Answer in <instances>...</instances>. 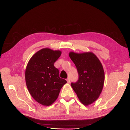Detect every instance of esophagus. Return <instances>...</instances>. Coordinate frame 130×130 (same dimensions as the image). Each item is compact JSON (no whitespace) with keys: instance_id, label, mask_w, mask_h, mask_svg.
Returning <instances> with one entry per match:
<instances>
[{"instance_id":"obj_1","label":"esophagus","mask_w":130,"mask_h":130,"mask_svg":"<svg viewBox=\"0 0 130 130\" xmlns=\"http://www.w3.org/2000/svg\"><path fill=\"white\" fill-rule=\"evenodd\" d=\"M67 82H68V83H70V79L69 78H68V79H67Z\"/></svg>"}]
</instances>
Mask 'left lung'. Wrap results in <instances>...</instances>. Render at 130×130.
Segmentation results:
<instances>
[{
  "label": "left lung",
  "mask_w": 130,
  "mask_h": 130,
  "mask_svg": "<svg viewBox=\"0 0 130 130\" xmlns=\"http://www.w3.org/2000/svg\"><path fill=\"white\" fill-rule=\"evenodd\" d=\"M69 57L76 65L79 75L78 81L71 83V86L80 102L89 105L99 98L102 91L105 80L103 65L91 52H70Z\"/></svg>",
  "instance_id": "8db88e82"
}]
</instances>
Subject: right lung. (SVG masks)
Returning a JSON list of instances; mask_svg holds the SVG:
<instances>
[{
	"instance_id": "1",
	"label": "right lung",
	"mask_w": 130,
	"mask_h": 130,
	"mask_svg": "<svg viewBox=\"0 0 130 130\" xmlns=\"http://www.w3.org/2000/svg\"><path fill=\"white\" fill-rule=\"evenodd\" d=\"M61 52L48 48L41 49L29 60L25 70L27 89L33 98L44 106H50L57 99L60 89L67 83L59 77L54 66Z\"/></svg>"
}]
</instances>
